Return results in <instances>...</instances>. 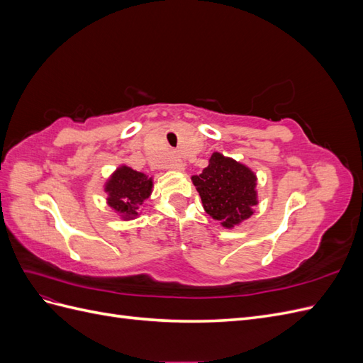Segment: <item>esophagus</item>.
<instances>
[{
    "instance_id": "obj_1",
    "label": "esophagus",
    "mask_w": 363,
    "mask_h": 363,
    "mask_svg": "<svg viewBox=\"0 0 363 363\" xmlns=\"http://www.w3.org/2000/svg\"><path fill=\"white\" fill-rule=\"evenodd\" d=\"M184 167H186L184 162L177 156L172 157L171 162H169V168L174 169V171H184Z\"/></svg>"
}]
</instances>
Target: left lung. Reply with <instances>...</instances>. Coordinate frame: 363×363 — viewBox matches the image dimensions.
I'll list each match as a JSON object with an SVG mask.
<instances>
[{
  "instance_id": "8db88e82",
  "label": "left lung",
  "mask_w": 363,
  "mask_h": 363,
  "mask_svg": "<svg viewBox=\"0 0 363 363\" xmlns=\"http://www.w3.org/2000/svg\"><path fill=\"white\" fill-rule=\"evenodd\" d=\"M257 177L245 164L213 152L207 168L192 175L204 211L225 228H233L255 213Z\"/></svg>"
}]
</instances>
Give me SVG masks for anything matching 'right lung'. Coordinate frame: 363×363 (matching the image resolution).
Returning a JSON list of instances; mask_svg holds the SVG:
<instances>
[{
  "instance_id": "obj_1",
  "label": "right lung",
  "mask_w": 363,
  "mask_h": 363,
  "mask_svg": "<svg viewBox=\"0 0 363 363\" xmlns=\"http://www.w3.org/2000/svg\"><path fill=\"white\" fill-rule=\"evenodd\" d=\"M104 191L107 194V204L121 218L135 219L139 215V206L151 195L152 179L123 164L106 182Z\"/></svg>"
}]
</instances>
